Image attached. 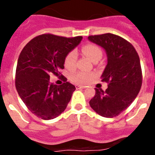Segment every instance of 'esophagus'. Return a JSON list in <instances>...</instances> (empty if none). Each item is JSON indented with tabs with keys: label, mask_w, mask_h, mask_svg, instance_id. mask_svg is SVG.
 Returning <instances> with one entry per match:
<instances>
[{
	"label": "esophagus",
	"mask_w": 155,
	"mask_h": 155,
	"mask_svg": "<svg viewBox=\"0 0 155 155\" xmlns=\"http://www.w3.org/2000/svg\"><path fill=\"white\" fill-rule=\"evenodd\" d=\"M84 86H82V85H78V84H77L76 85V88L77 89H81V88H84Z\"/></svg>",
	"instance_id": "34e87169"
}]
</instances>
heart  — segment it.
<instances>
[{
	"label": "heart",
	"instance_id": "b5f03b06",
	"mask_svg": "<svg viewBox=\"0 0 155 155\" xmlns=\"http://www.w3.org/2000/svg\"><path fill=\"white\" fill-rule=\"evenodd\" d=\"M82 52L84 55L87 56L94 62L97 59H101L102 56V50L98 46L94 44H87L82 47ZM78 59L76 51L73 50L67 54L64 58V66L68 70H73L76 65V61ZM94 78V74L92 73H86L79 71L77 73L74 74L71 76V80L74 82L75 84H84L89 83L91 80Z\"/></svg>",
	"mask_w": 155,
	"mask_h": 155
}]
</instances>
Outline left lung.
<instances>
[{
    "instance_id": "left-lung-1",
    "label": "left lung",
    "mask_w": 155,
    "mask_h": 155,
    "mask_svg": "<svg viewBox=\"0 0 155 155\" xmlns=\"http://www.w3.org/2000/svg\"><path fill=\"white\" fill-rule=\"evenodd\" d=\"M87 39L106 53L107 64L101 78L109 84L105 91L94 88L95 94L90 100V106L100 116L113 118L130 105L140 90L139 56L131 43L114 34L90 35Z\"/></svg>"
}]
</instances>
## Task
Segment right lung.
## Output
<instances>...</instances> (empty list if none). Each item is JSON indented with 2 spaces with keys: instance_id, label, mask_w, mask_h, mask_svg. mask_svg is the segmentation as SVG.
Here are the masks:
<instances>
[{
  "instance_id": "right-lung-1",
  "label": "right lung",
  "mask_w": 155,
  "mask_h": 155,
  "mask_svg": "<svg viewBox=\"0 0 155 155\" xmlns=\"http://www.w3.org/2000/svg\"><path fill=\"white\" fill-rule=\"evenodd\" d=\"M82 36L66 38L51 34L35 37L21 50L15 74L19 96L31 113L45 120H53L65 110L76 87L67 82L50 83L51 74L58 76L64 58L81 42Z\"/></svg>"
}]
</instances>
